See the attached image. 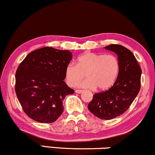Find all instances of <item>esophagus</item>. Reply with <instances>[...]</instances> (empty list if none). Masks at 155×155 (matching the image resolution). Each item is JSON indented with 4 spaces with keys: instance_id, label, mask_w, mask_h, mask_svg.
<instances>
[{
    "instance_id": "34e87169",
    "label": "esophagus",
    "mask_w": 155,
    "mask_h": 155,
    "mask_svg": "<svg viewBox=\"0 0 155 155\" xmlns=\"http://www.w3.org/2000/svg\"><path fill=\"white\" fill-rule=\"evenodd\" d=\"M82 91H83V90H81V89H76V90H75V93L80 94V93H82Z\"/></svg>"
}]
</instances>
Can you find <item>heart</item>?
<instances>
[{"instance_id": "1", "label": "heart", "mask_w": 155, "mask_h": 155, "mask_svg": "<svg viewBox=\"0 0 155 155\" xmlns=\"http://www.w3.org/2000/svg\"><path fill=\"white\" fill-rule=\"evenodd\" d=\"M120 68L119 61L113 54H102L85 52L77 59V65L70 63L65 70L66 80L71 87H75L84 79L87 80L78 84L82 88L104 90L110 87L117 77Z\"/></svg>"}]
</instances>
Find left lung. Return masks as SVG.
Instances as JSON below:
<instances>
[{
    "instance_id": "obj_1",
    "label": "left lung",
    "mask_w": 155,
    "mask_h": 155,
    "mask_svg": "<svg viewBox=\"0 0 155 155\" xmlns=\"http://www.w3.org/2000/svg\"><path fill=\"white\" fill-rule=\"evenodd\" d=\"M105 49L117 54L118 75L108 90L94 94L88 108L98 118L111 120L124 113L137 96L142 70L134 54L124 46L112 44Z\"/></svg>"
}]
</instances>
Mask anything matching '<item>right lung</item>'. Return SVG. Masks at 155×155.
I'll list each match as a JSON object with an SVG mask.
<instances>
[{"label":"right lung","instance_id":"1","mask_svg":"<svg viewBox=\"0 0 155 155\" xmlns=\"http://www.w3.org/2000/svg\"><path fill=\"white\" fill-rule=\"evenodd\" d=\"M72 53L45 47L32 51L19 64L15 92L24 113L40 123L55 122L64 111L63 101L74 90L68 87L66 67Z\"/></svg>","mask_w":155,"mask_h":155}]
</instances>
